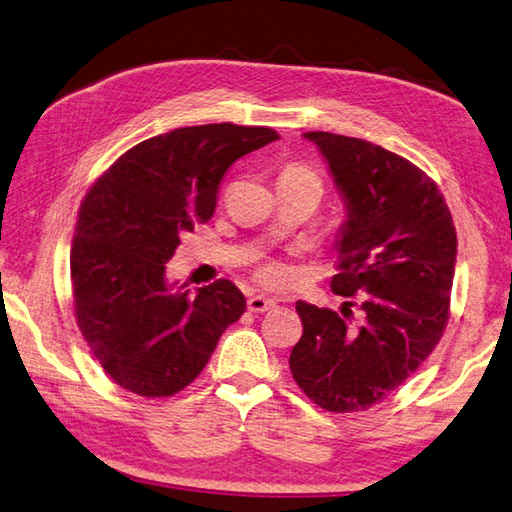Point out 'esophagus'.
<instances>
[{"mask_svg": "<svg viewBox=\"0 0 512 512\" xmlns=\"http://www.w3.org/2000/svg\"><path fill=\"white\" fill-rule=\"evenodd\" d=\"M270 308H275L273 299H268L264 295L248 297V310H250V313H266V310H270Z\"/></svg>", "mask_w": 512, "mask_h": 512, "instance_id": "34e87169", "label": "esophagus"}]
</instances>
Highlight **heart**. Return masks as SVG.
Masks as SVG:
<instances>
[{"label":"heart","mask_w":512,"mask_h":512,"mask_svg":"<svg viewBox=\"0 0 512 512\" xmlns=\"http://www.w3.org/2000/svg\"><path fill=\"white\" fill-rule=\"evenodd\" d=\"M279 182H308L315 184L319 188V193H322V179H319L313 168H308L304 164H286L282 175H279ZM255 275L259 282L266 284L268 288H284L290 284V279H293L290 268L282 262H275V259H266V262L259 264Z\"/></svg>","instance_id":"b5f03b06"}]
</instances>
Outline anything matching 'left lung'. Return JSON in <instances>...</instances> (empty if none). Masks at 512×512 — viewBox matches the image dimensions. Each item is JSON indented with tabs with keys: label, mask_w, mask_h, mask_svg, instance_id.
Segmentation results:
<instances>
[{
	"label": "left lung",
	"mask_w": 512,
	"mask_h": 512,
	"mask_svg": "<svg viewBox=\"0 0 512 512\" xmlns=\"http://www.w3.org/2000/svg\"><path fill=\"white\" fill-rule=\"evenodd\" d=\"M324 155L346 206L333 293L357 299L342 315L297 302L302 339L290 373L330 413L382 402L422 366L448 322L457 262L453 217L424 170L366 139L304 133Z\"/></svg>",
	"instance_id": "8db88e82"
}]
</instances>
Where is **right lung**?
Masks as SVG:
<instances>
[{
    "label": "right lung",
    "instance_id": "obj_1",
    "mask_svg": "<svg viewBox=\"0 0 512 512\" xmlns=\"http://www.w3.org/2000/svg\"><path fill=\"white\" fill-rule=\"evenodd\" d=\"M279 139L273 128L206 124L150 137L88 190L70 248L77 326L115 384L170 397L202 373L246 310L233 282L190 295L166 279L179 237L208 222L230 164Z\"/></svg>",
    "mask_w": 512,
    "mask_h": 512
}]
</instances>
